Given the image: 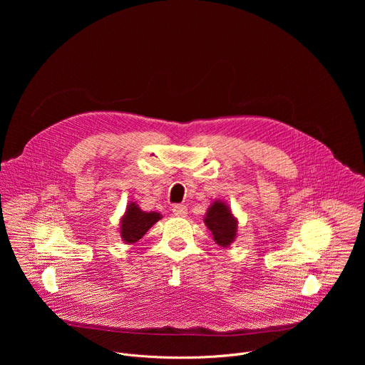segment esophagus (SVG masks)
<instances>
[{
    "instance_id": "esophagus-1",
    "label": "esophagus",
    "mask_w": 365,
    "mask_h": 365,
    "mask_svg": "<svg viewBox=\"0 0 365 365\" xmlns=\"http://www.w3.org/2000/svg\"><path fill=\"white\" fill-rule=\"evenodd\" d=\"M172 211H173V215L179 218H185L187 215V207L185 205H175L172 207Z\"/></svg>"
}]
</instances>
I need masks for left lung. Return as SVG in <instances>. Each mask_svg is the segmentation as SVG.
I'll return each mask as SVG.
<instances>
[{"mask_svg": "<svg viewBox=\"0 0 365 365\" xmlns=\"http://www.w3.org/2000/svg\"><path fill=\"white\" fill-rule=\"evenodd\" d=\"M205 225L211 231L215 242L220 247H230L231 242L237 238L238 221L232 215L231 207L224 200H214V203L207 207L206 215L203 218Z\"/></svg>", "mask_w": 365, "mask_h": 365, "instance_id": "left-lung-1", "label": "left lung"}]
</instances>
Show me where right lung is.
Segmentation results:
<instances>
[{
	"label": "right lung",
	"instance_id": "1",
	"mask_svg": "<svg viewBox=\"0 0 365 365\" xmlns=\"http://www.w3.org/2000/svg\"><path fill=\"white\" fill-rule=\"evenodd\" d=\"M162 218L159 212H144L135 202H130L120 221V235L125 244H134Z\"/></svg>",
	"mask_w": 365,
	"mask_h": 365
}]
</instances>
